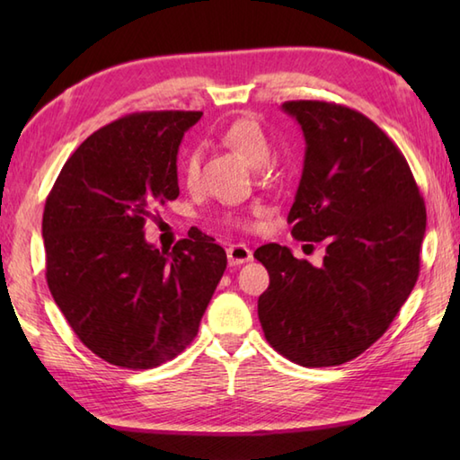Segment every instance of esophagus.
<instances>
[{
    "label": "esophagus",
    "instance_id": "obj_1",
    "mask_svg": "<svg viewBox=\"0 0 460 460\" xmlns=\"http://www.w3.org/2000/svg\"><path fill=\"white\" fill-rule=\"evenodd\" d=\"M227 259L231 267H237V265H243V262L252 261V251L245 245H241V243L239 245H229Z\"/></svg>",
    "mask_w": 460,
    "mask_h": 460
}]
</instances>
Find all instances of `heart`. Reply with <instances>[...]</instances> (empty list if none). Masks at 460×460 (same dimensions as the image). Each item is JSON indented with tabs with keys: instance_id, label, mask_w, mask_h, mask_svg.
I'll return each mask as SVG.
<instances>
[{
	"instance_id": "obj_1",
	"label": "heart",
	"mask_w": 460,
	"mask_h": 460,
	"mask_svg": "<svg viewBox=\"0 0 460 460\" xmlns=\"http://www.w3.org/2000/svg\"><path fill=\"white\" fill-rule=\"evenodd\" d=\"M219 138L225 146H229L235 152H239L243 158L247 160L251 168H262L270 158V140L267 130L262 128V124L255 119H237L233 120L229 126H225L221 130ZM181 175L183 181L195 188L199 181V154L190 152L185 155L183 165H181ZM229 223L239 225V227H247V219L237 217V215H231L227 217Z\"/></svg>"
}]
</instances>
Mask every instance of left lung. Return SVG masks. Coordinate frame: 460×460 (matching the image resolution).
<instances>
[{
    "label": "left lung",
    "mask_w": 460,
    "mask_h": 460,
    "mask_svg": "<svg viewBox=\"0 0 460 460\" xmlns=\"http://www.w3.org/2000/svg\"><path fill=\"white\" fill-rule=\"evenodd\" d=\"M306 140L288 213L292 237L326 241L322 267L269 243L255 259L269 344L305 367L340 366L385 334L419 277L427 211L402 150L367 116L336 102L288 101Z\"/></svg>",
    "instance_id": "1"
}]
</instances>
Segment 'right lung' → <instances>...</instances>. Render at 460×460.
I'll return each mask as SVG.
<instances>
[{
  "mask_svg": "<svg viewBox=\"0 0 460 460\" xmlns=\"http://www.w3.org/2000/svg\"><path fill=\"white\" fill-rule=\"evenodd\" d=\"M199 119L126 114L73 152L47 195L49 290L76 338L112 366L152 369L181 354L227 267L209 235L172 251L144 239L146 221L180 195L178 150Z\"/></svg>",
  "mask_w": 460,
  "mask_h": 460,
  "instance_id": "add662e5",
  "label": "right lung"
}]
</instances>
